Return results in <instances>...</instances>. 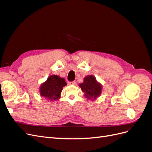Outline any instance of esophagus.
Masks as SVG:
<instances>
[{
    "mask_svg": "<svg viewBox=\"0 0 152 152\" xmlns=\"http://www.w3.org/2000/svg\"><path fill=\"white\" fill-rule=\"evenodd\" d=\"M75 81H73V82H68V85H75Z\"/></svg>",
    "mask_w": 152,
    "mask_h": 152,
    "instance_id": "1",
    "label": "esophagus"
}]
</instances>
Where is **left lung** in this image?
<instances>
[{
    "instance_id": "1",
    "label": "left lung",
    "mask_w": 152,
    "mask_h": 152,
    "mask_svg": "<svg viewBox=\"0 0 152 152\" xmlns=\"http://www.w3.org/2000/svg\"><path fill=\"white\" fill-rule=\"evenodd\" d=\"M81 90L84 93V96L88 99L95 100L102 92V86L96 80L93 75L86 76L84 82L79 84Z\"/></svg>"
}]
</instances>
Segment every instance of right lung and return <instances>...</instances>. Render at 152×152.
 Masks as SVG:
<instances>
[{"mask_svg": "<svg viewBox=\"0 0 152 152\" xmlns=\"http://www.w3.org/2000/svg\"><path fill=\"white\" fill-rule=\"evenodd\" d=\"M67 85L64 78L56 75H50L47 80L40 85V95L49 102H53L60 98L63 87Z\"/></svg>", "mask_w": 152, "mask_h": 152, "instance_id": "1", "label": "right lung"}]
</instances>
